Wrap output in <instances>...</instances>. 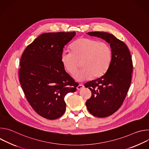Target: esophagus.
<instances>
[{"label":"esophagus","mask_w":149,"mask_h":149,"mask_svg":"<svg viewBox=\"0 0 149 149\" xmlns=\"http://www.w3.org/2000/svg\"><path fill=\"white\" fill-rule=\"evenodd\" d=\"M84 87V86H83L82 84H79L78 86H77V90H81V89H82V88H83Z\"/></svg>","instance_id":"esophagus-1"}]
</instances>
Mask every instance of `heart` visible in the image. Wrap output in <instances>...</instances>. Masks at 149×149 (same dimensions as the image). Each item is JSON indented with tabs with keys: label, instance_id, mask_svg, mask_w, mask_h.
<instances>
[{
	"label": "heart",
	"instance_id": "b5f03b06",
	"mask_svg": "<svg viewBox=\"0 0 149 149\" xmlns=\"http://www.w3.org/2000/svg\"><path fill=\"white\" fill-rule=\"evenodd\" d=\"M71 52H63L62 64L70 74H74L82 61L83 68L74 75L78 81L98 78L103 76L110 67L112 50L109 44L90 38H80L71 46Z\"/></svg>",
	"mask_w": 149,
	"mask_h": 149
}]
</instances>
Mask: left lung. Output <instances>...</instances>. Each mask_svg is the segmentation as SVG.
Listing matches in <instances>:
<instances>
[{"mask_svg":"<svg viewBox=\"0 0 149 149\" xmlns=\"http://www.w3.org/2000/svg\"><path fill=\"white\" fill-rule=\"evenodd\" d=\"M87 33L105 40L112 50V60L107 71L101 77L84 85L91 91V97L86 101L88 111L95 117H108L121 107L129 91L133 61L128 47L113 35L103 32Z\"/></svg>","mask_w":149,"mask_h":149,"instance_id":"obj_1","label":"left lung"}]
</instances>
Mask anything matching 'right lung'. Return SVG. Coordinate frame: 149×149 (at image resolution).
Instances as JSON below:
<instances>
[{
    "label": "right lung",
    "instance_id": "obj_1",
    "mask_svg": "<svg viewBox=\"0 0 149 149\" xmlns=\"http://www.w3.org/2000/svg\"><path fill=\"white\" fill-rule=\"evenodd\" d=\"M75 32L45 33L25 49L19 79L33 109L41 117L55 120L64 114L65 95L77 90V82L66 72L61 61L63 47Z\"/></svg>",
    "mask_w": 149,
    "mask_h": 149
}]
</instances>
